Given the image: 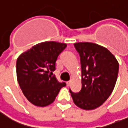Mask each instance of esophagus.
I'll use <instances>...</instances> for the list:
<instances>
[{"mask_svg":"<svg viewBox=\"0 0 128 128\" xmlns=\"http://www.w3.org/2000/svg\"><path fill=\"white\" fill-rule=\"evenodd\" d=\"M70 83H71V82H70V81H68V82H66V84H67V86H68V87H69V86L70 85Z\"/></svg>","mask_w":128,"mask_h":128,"instance_id":"34e87169","label":"esophagus"}]
</instances>
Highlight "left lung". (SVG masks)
Wrapping results in <instances>:
<instances>
[{
  "label": "left lung",
  "instance_id": "8db88e82",
  "mask_svg": "<svg viewBox=\"0 0 128 128\" xmlns=\"http://www.w3.org/2000/svg\"><path fill=\"white\" fill-rule=\"evenodd\" d=\"M74 46L82 66V90H69L74 104L84 110L101 106L112 94L119 71L116 58L106 48L90 42H78Z\"/></svg>",
  "mask_w": 128,
  "mask_h": 128
}]
</instances>
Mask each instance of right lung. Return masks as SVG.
I'll return each instance as SVG.
<instances>
[{
  "mask_svg": "<svg viewBox=\"0 0 128 128\" xmlns=\"http://www.w3.org/2000/svg\"><path fill=\"white\" fill-rule=\"evenodd\" d=\"M66 44L46 41L22 53L16 60V77L24 96L33 105L46 106L54 102L65 82L55 76L56 60Z\"/></svg>",
  "mask_w": 128,
  "mask_h": 128,
  "instance_id": "right-lung-1",
  "label": "right lung"
}]
</instances>
